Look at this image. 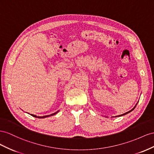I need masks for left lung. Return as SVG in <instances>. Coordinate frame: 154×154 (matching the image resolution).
I'll use <instances>...</instances> for the list:
<instances>
[{
    "mask_svg": "<svg viewBox=\"0 0 154 154\" xmlns=\"http://www.w3.org/2000/svg\"><path fill=\"white\" fill-rule=\"evenodd\" d=\"M137 103H138V102H137ZM137 103L135 104V106L134 107V108H132V109H131V110H130L129 112H126V113H123V114H121V115H119V116H116V117H121V116H125V115H126V114H127V113H128L131 112V111H133V110H134V108H135V106H136V105H137Z\"/></svg>",
    "mask_w": 154,
    "mask_h": 154,
    "instance_id": "left-lung-1",
    "label": "left lung"
}]
</instances>
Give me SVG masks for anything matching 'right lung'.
I'll return each mask as SVG.
<instances>
[{
	"mask_svg": "<svg viewBox=\"0 0 154 154\" xmlns=\"http://www.w3.org/2000/svg\"><path fill=\"white\" fill-rule=\"evenodd\" d=\"M59 112V111H57V112H55V113H52V114H51V115H48V116H35V115H33V114H31V116H33V117H37V118H39V119H41V118H45V117H50V116H54V115H55L56 113H57L58 112Z\"/></svg>",
	"mask_w": 154,
	"mask_h": 154,
	"instance_id": "add662e5",
	"label": "right lung"
}]
</instances>
